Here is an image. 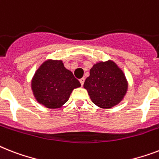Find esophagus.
Wrapping results in <instances>:
<instances>
[{
    "label": "esophagus",
    "mask_w": 159,
    "mask_h": 159,
    "mask_svg": "<svg viewBox=\"0 0 159 159\" xmlns=\"http://www.w3.org/2000/svg\"><path fill=\"white\" fill-rule=\"evenodd\" d=\"M79 82H80V83H81V85H82V86H83L84 82H85V78H84V77L81 78V79L79 80Z\"/></svg>",
    "instance_id": "obj_1"
}]
</instances>
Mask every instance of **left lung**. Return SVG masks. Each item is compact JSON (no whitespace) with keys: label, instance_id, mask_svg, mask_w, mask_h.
<instances>
[{"label":"left lung","instance_id":"obj_1","mask_svg":"<svg viewBox=\"0 0 159 159\" xmlns=\"http://www.w3.org/2000/svg\"><path fill=\"white\" fill-rule=\"evenodd\" d=\"M83 86L94 104L110 109L122 101L128 84L123 72L114 62L108 60L94 64Z\"/></svg>","mask_w":159,"mask_h":159}]
</instances>
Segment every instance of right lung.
Here are the masks:
<instances>
[{"instance_id":"add662e5","label":"right lung","mask_w":159,"mask_h":159,"mask_svg":"<svg viewBox=\"0 0 159 159\" xmlns=\"http://www.w3.org/2000/svg\"><path fill=\"white\" fill-rule=\"evenodd\" d=\"M81 86L61 60H46L35 73L32 90L36 100L49 109H58L68 100L73 89Z\"/></svg>"}]
</instances>
